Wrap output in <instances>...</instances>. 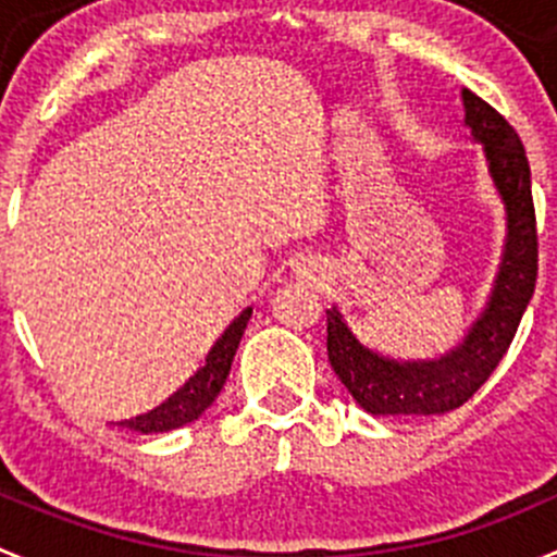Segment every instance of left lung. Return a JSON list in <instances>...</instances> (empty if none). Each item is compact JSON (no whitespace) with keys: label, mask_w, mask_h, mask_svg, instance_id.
<instances>
[{"label":"left lung","mask_w":557,"mask_h":557,"mask_svg":"<svg viewBox=\"0 0 557 557\" xmlns=\"http://www.w3.org/2000/svg\"><path fill=\"white\" fill-rule=\"evenodd\" d=\"M466 127L482 144L487 171L506 207V242L493 294L468 337L449 354L397 361L354 337L337 307L326 310V350L350 397L372 416H438L460 408L509 350L539 274L531 165L517 129L490 102L462 89Z\"/></svg>","instance_id":"left-lung-1"}]
</instances>
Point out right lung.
I'll return each mask as SVG.
<instances>
[{
	"label": "right lung",
	"instance_id": "add662e5",
	"mask_svg": "<svg viewBox=\"0 0 557 557\" xmlns=\"http://www.w3.org/2000/svg\"><path fill=\"white\" fill-rule=\"evenodd\" d=\"M252 310L247 307L228 329H225L223 337L214 343V348L209 350L207 364L180 388V392L171 394L160 408L149 410L144 416H135V419H127V422H119L122 428L135 430V433L152 435V433H169V430L185 428V424L196 422L198 416L214 403V397L223 388L225 377L231 372V361H234L236 348H239V339L245 334L247 321H250Z\"/></svg>",
	"mask_w": 557,
	"mask_h": 557
}]
</instances>
